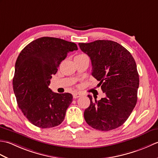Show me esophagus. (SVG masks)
<instances>
[{
    "instance_id": "obj_1",
    "label": "esophagus",
    "mask_w": 158,
    "mask_h": 158,
    "mask_svg": "<svg viewBox=\"0 0 158 158\" xmlns=\"http://www.w3.org/2000/svg\"><path fill=\"white\" fill-rule=\"evenodd\" d=\"M73 95L74 98H79V97H81L82 96L81 94H80V93H74Z\"/></svg>"
}]
</instances>
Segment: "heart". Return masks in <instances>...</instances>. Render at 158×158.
<instances>
[{
	"mask_svg": "<svg viewBox=\"0 0 158 158\" xmlns=\"http://www.w3.org/2000/svg\"><path fill=\"white\" fill-rule=\"evenodd\" d=\"M85 57H87V56L85 54H79V55L76 56L75 57V58H85Z\"/></svg>",
	"mask_w": 158,
	"mask_h": 158,
	"instance_id": "heart-1",
	"label": "heart"
}]
</instances>
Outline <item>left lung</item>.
<instances>
[{"mask_svg":"<svg viewBox=\"0 0 158 158\" xmlns=\"http://www.w3.org/2000/svg\"><path fill=\"white\" fill-rule=\"evenodd\" d=\"M79 45L90 58L92 75L106 94L100 100L88 95L85 122L96 130L115 129L127 119L137 102L139 76L135 60L125 48L113 41L97 40Z\"/></svg>","mask_w":158,"mask_h":158,"instance_id":"1","label":"left lung"}]
</instances>
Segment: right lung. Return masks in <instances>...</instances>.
Masks as SVG:
<instances>
[{
  "instance_id": "obj_1",
  "label": "right lung",
  "mask_w": 158,
  "mask_h": 158,
  "mask_svg": "<svg viewBox=\"0 0 158 158\" xmlns=\"http://www.w3.org/2000/svg\"><path fill=\"white\" fill-rule=\"evenodd\" d=\"M77 49L74 43L44 36L30 43L20 52L15 66L13 91L19 108L33 125L49 128L64 119L73 95L55 93L48 87L60 62Z\"/></svg>"
}]
</instances>
